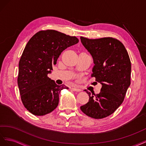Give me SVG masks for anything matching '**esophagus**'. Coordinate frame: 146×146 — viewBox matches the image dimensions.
Wrapping results in <instances>:
<instances>
[{"instance_id":"34e87169","label":"esophagus","mask_w":146,"mask_h":146,"mask_svg":"<svg viewBox=\"0 0 146 146\" xmlns=\"http://www.w3.org/2000/svg\"><path fill=\"white\" fill-rule=\"evenodd\" d=\"M72 90L76 92H80L81 90L80 88H78V87H73V88H72Z\"/></svg>"}]
</instances>
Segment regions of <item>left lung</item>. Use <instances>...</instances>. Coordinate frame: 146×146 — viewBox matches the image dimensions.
<instances>
[{"label":"left lung","instance_id":"left-lung-1","mask_svg":"<svg viewBox=\"0 0 146 146\" xmlns=\"http://www.w3.org/2000/svg\"><path fill=\"white\" fill-rule=\"evenodd\" d=\"M81 41L94 59L92 77L101 82L98 94H89V102L80 107L89 117L99 119L108 117L123 102L131 81V62L128 52L120 41L112 37ZM94 95H93V94Z\"/></svg>","mask_w":146,"mask_h":146}]
</instances>
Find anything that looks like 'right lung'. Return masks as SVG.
<instances>
[{"instance_id":"right-lung-1","label":"right lung","mask_w":146,"mask_h":146,"mask_svg":"<svg viewBox=\"0 0 146 146\" xmlns=\"http://www.w3.org/2000/svg\"><path fill=\"white\" fill-rule=\"evenodd\" d=\"M76 36L55 30L40 31L29 40L19 62L18 84L24 107L35 115H44L59 104L61 90L48 76L61 52L78 43Z\"/></svg>"}]
</instances>
